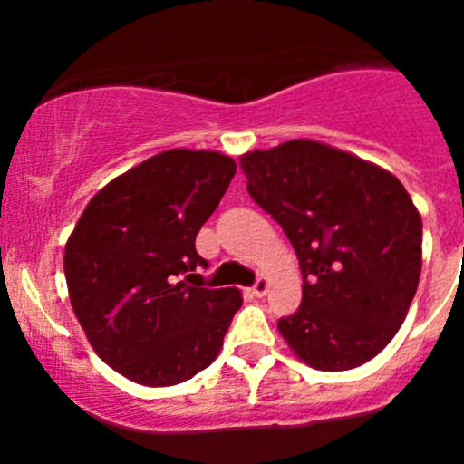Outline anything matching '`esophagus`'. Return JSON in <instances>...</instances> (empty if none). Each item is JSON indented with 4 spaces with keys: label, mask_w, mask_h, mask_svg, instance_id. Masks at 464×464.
Returning a JSON list of instances; mask_svg holds the SVG:
<instances>
[{
    "label": "esophagus",
    "mask_w": 464,
    "mask_h": 464,
    "mask_svg": "<svg viewBox=\"0 0 464 464\" xmlns=\"http://www.w3.org/2000/svg\"><path fill=\"white\" fill-rule=\"evenodd\" d=\"M266 287H269V283H266V278H258V280H256V283H254V287H251L249 289V292L251 294H254V296H265V294H266Z\"/></svg>",
    "instance_id": "34e87169"
}]
</instances>
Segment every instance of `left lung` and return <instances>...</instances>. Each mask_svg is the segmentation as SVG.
Listing matches in <instances>:
<instances>
[{
  "mask_svg": "<svg viewBox=\"0 0 464 464\" xmlns=\"http://www.w3.org/2000/svg\"><path fill=\"white\" fill-rule=\"evenodd\" d=\"M246 190L283 227L303 301L278 321L316 371H350L404 323L422 269V219L397 177L354 154L294 139L240 161Z\"/></svg>",
  "mask_w": 464,
  "mask_h": 464,
  "instance_id": "obj_1",
  "label": "left lung"
}]
</instances>
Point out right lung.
Returning <instances> with one entry per match:
<instances>
[{
    "mask_svg": "<svg viewBox=\"0 0 464 464\" xmlns=\"http://www.w3.org/2000/svg\"><path fill=\"white\" fill-rule=\"evenodd\" d=\"M236 175L227 154L168 150L98 190L64 246L76 319L98 357L143 386H172L213 363L237 289L188 285L208 266L195 237Z\"/></svg>",
    "mask_w": 464,
    "mask_h": 464,
    "instance_id": "right-lung-1",
    "label": "right lung"
}]
</instances>
